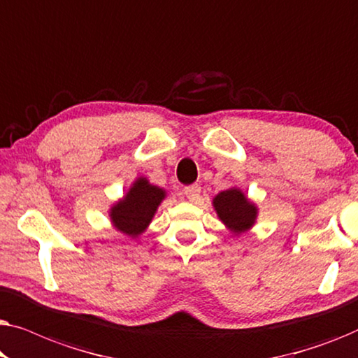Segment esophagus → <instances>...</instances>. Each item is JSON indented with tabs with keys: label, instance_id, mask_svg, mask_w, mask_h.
Listing matches in <instances>:
<instances>
[{
	"label": "esophagus",
	"instance_id": "esophagus-1",
	"mask_svg": "<svg viewBox=\"0 0 358 358\" xmlns=\"http://www.w3.org/2000/svg\"><path fill=\"white\" fill-rule=\"evenodd\" d=\"M184 194H185V197H187L189 200H192V202H194V200L199 199L200 187H199V185H185Z\"/></svg>",
	"mask_w": 358,
	"mask_h": 358
}]
</instances>
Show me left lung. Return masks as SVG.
I'll use <instances>...</instances> for the list:
<instances>
[{
	"instance_id": "left-lung-1",
	"label": "left lung",
	"mask_w": 358,
	"mask_h": 358,
	"mask_svg": "<svg viewBox=\"0 0 358 358\" xmlns=\"http://www.w3.org/2000/svg\"><path fill=\"white\" fill-rule=\"evenodd\" d=\"M218 217L234 233L246 231L252 227L257 210L248 202L244 194L238 189H229L220 192L213 200Z\"/></svg>"
}]
</instances>
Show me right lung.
Segmentation results:
<instances>
[{"label":"right lung","mask_w":358,"mask_h":358,"mask_svg":"<svg viewBox=\"0 0 358 358\" xmlns=\"http://www.w3.org/2000/svg\"><path fill=\"white\" fill-rule=\"evenodd\" d=\"M163 199V189L151 185L148 180L140 178L125 195V199L112 207L110 218L114 227L122 233L136 238L148 227Z\"/></svg>","instance_id":"add662e5"}]
</instances>
